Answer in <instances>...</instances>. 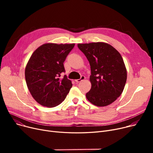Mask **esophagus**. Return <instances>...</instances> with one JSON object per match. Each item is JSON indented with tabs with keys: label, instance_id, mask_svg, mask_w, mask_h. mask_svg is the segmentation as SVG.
<instances>
[{
	"label": "esophagus",
	"instance_id": "obj_1",
	"mask_svg": "<svg viewBox=\"0 0 153 153\" xmlns=\"http://www.w3.org/2000/svg\"><path fill=\"white\" fill-rule=\"evenodd\" d=\"M85 79V76H82L81 77V79H76V80H75V82H77V83H78V82H81L82 81H84V80Z\"/></svg>",
	"mask_w": 153,
	"mask_h": 153
}]
</instances>
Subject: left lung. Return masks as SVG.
Instances as JSON below:
<instances>
[{"label":"left lung","mask_w":153,"mask_h":153,"mask_svg":"<svg viewBox=\"0 0 153 153\" xmlns=\"http://www.w3.org/2000/svg\"><path fill=\"white\" fill-rule=\"evenodd\" d=\"M86 56L91 70V89L86 98L97 107L107 106L123 92L127 78L123 59L120 53L104 42L77 44Z\"/></svg>","instance_id":"left-lung-1"}]
</instances>
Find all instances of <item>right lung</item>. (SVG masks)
Listing matches in <instances>:
<instances>
[{
  "instance_id": "1",
  "label": "right lung",
  "mask_w": 153,
  "mask_h": 153,
  "mask_svg": "<svg viewBox=\"0 0 153 153\" xmlns=\"http://www.w3.org/2000/svg\"><path fill=\"white\" fill-rule=\"evenodd\" d=\"M74 45L45 43L31 54L25 67V80L31 96L40 105L54 107L66 99L71 81L58 77L65 71L63 62Z\"/></svg>"
}]
</instances>
